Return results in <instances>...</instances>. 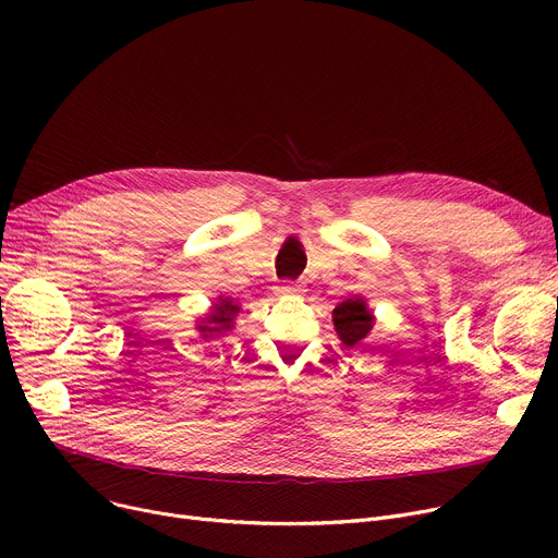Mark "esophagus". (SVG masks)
Instances as JSON below:
<instances>
[{
  "label": "esophagus",
  "instance_id": "34e87169",
  "mask_svg": "<svg viewBox=\"0 0 558 558\" xmlns=\"http://www.w3.org/2000/svg\"><path fill=\"white\" fill-rule=\"evenodd\" d=\"M278 291H280V294H284V296H294V294H303V287L296 284V282H287Z\"/></svg>",
  "mask_w": 558,
  "mask_h": 558
}]
</instances>
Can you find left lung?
I'll return each mask as SVG.
<instances>
[{"label":"left lung","instance_id":"left-lung-1","mask_svg":"<svg viewBox=\"0 0 558 558\" xmlns=\"http://www.w3.org/2000/svg\"><path fill=\"white\" fill-rule=\"evenodd\" d=\"M335 328L345 345H357L373 328V316L362 299H348L332 312Z\"/></svg>","mask_w":558,"mask_h":558}]
</instances>
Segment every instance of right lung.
<instances>
[{"mask_svg":"<svg viewBox=\"0 0 558 558\" xmlns=\"http://www.w3.org/2000/svg\"><path fill=\"white\" fill-rule=\"evenodd\" d=\"M240 312L238 305H232V301H221L219 305H215V312L201 320L198 326V332L208 339V337H215V335H221V332H228L232 328V318L234 314Z\"/></svg>","mask_w":558,"mask_h":558,"instance_id":"add662e5","label":"right lung"}]
</instances>
